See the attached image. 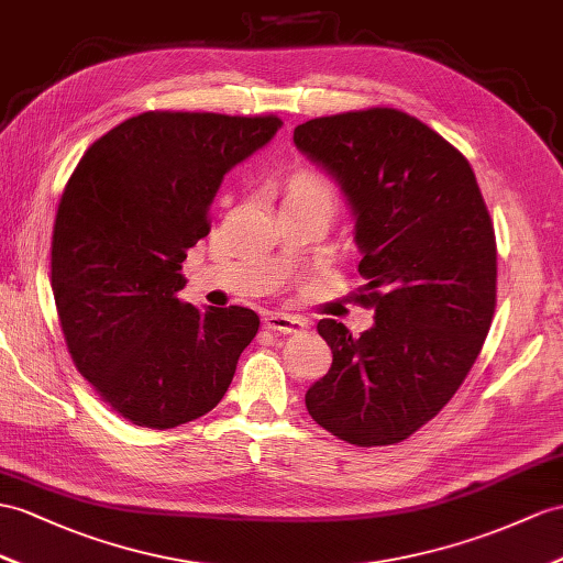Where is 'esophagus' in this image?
Wrapping results in <instances>:
<instances>
[{"label": "esophagus", "instance_id": "1", "mask_svg": "<svg viewBox=\"0 0 563 563\" xmlns=\"http://www.w3.org/2000/svg\"><path fill=\"white\" fill-rule=\"evenodd\" d=\"M263 322L267 329H272V332L277 334H294V332H300L303 327H308V320L296 318V314H286V312H267Z\"/></svg>", "mask_w": 563, "mask_h": 563}]
</instances>
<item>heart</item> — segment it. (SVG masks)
Wrapping results in <instances>:
<instances>
[{
    "label": "heart",
    "mask_w": 563,
    "mask_h": 563,
    "mask_svg": "<svg viewBox=\"0 0 563 563\" xmlns=\"http://www.w3.org/2000/svg\"><path fill=\"white\" fill-rule=\"evenodd\" d=\"M334 196H336L334 186L329 184L324 176L306 172V174H298L294 178L291 188H289V196H286V198H310V200L322 202L324 208L329 210V208H332V202H334Z\"/></svg>",
    "instance_id": "obj_1"
}]
</instances>
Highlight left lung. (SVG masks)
Wrapping results in <instances>:
<instances>
[{
    "instance_id": "1",
    "label": "left lung",
    "mask_w": 563,
    "mask_h": 563,
    "mask_svg": "<svg viewBox=\"0 0 563 563\" xmlns=\"http://www.w3.org/2000/svg\"><path fill=\"white\" fill-rule=\"evenodd\" d=\"M294 143L339 184L363 255L361 336L320 320L332 367L306 391L312 420L355 446H385L456 394L489 332L497 243L475 174L440 133L399 109L320 117Z\"/></svg>"
}]
</instances>
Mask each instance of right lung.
<instances>
[{"label": "right lung", "mask_w": 563, "mask_h": 563, "mask_svg": "<svg viewBox=\"0 0 563 563\" xmlns=\"http://www.w3.org/2000/svg\"><path fill=\"white\" fill-rule=\"evenodd\" d=\"M279 129L277 117L145 112L95 141L68 178L54 303L78 373L133 424L169 430L208 413L257 334L253 310H200L176 294L224 176Z\"/></svg>", "instance_id": "add662e5"}]
</instances>
